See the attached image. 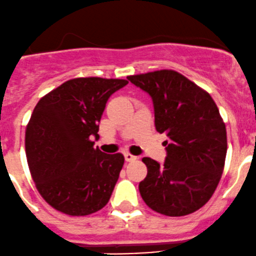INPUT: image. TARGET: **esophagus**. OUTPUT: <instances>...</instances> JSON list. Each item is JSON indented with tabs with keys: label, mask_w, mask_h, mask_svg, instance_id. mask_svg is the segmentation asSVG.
Segmentation results:
<instances>
[{
	"label": "esophagus",
	"mask_w": 256,
	"mask_h": 256,
	"mask_svg": "<svg viewBox=\"0 0 256 256\" xmlns=\"http://www.w3.org/2000/svg\"><path fill=\"white\" fill-rule=\"evenodd\" d=\"M124 157H125V161H126V162L135 161V160L138 158V157L134 156V154H128V152H125V154H124Z\"/></svg>",
	"instance_id": "obj_1"
}]
</instances>
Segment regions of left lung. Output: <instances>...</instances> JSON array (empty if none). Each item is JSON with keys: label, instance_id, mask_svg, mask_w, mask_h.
Here are the masks:
<instances>
[{"label": "left lung", "instance_id": "1", "mask_svg": "<svg viewBox=\"0 0 256 256\" xmlns=\"http://www.w3.org/2000/svg\"><path fill=\"white\" fill-rule=\"evenodd\" d=\"M128 79L154 102V126L167 134L162 164L144 157L147 176L138 190L157 213L182 216L198 210L213 196L226 156V130L210 95L174 70Z\"/></svg>", "mask_w": 256, "mask_h": 256}]
</instances>
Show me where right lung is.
<instances>
[{"instance_id":"obj_1","label":"right lung","mask_w":256,"mask_h":256,"mask_svg":"<svg viewBox=\"0 0 256 256\" xmlns=\"http://www.w3.org/2000/svg\"><path fill=\"white\" fill-rule=\"evenodd\" d=\"M128 80L76 78L36 105L26 130V156L38 192L68 216H88L108 204L124 166L121 154L94 147L109 98Z\"/></svg>"}]
</instances>
